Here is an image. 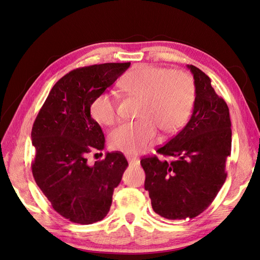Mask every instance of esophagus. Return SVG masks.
<instances>
[{"mask_svg":"<svg viewBox=\"0 0 260 260\" xmlns=\"http://www.w3.org/2000/svg\"><path fill=\"white\" fill-rule=\"evenodd\" d=\"M126 159H128L129 164H139V159L137 156H132V155H128L126 156Z\"/></svg>","mask_w":260,"mask_h":260,"instance_id":"esophagus-1","label":"esophagus"}]
</instances>
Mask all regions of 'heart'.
Here are the masks:
<instances>
[{
  "label": "heart",
  "mask_w": 260,
  "mask_h": 260,
  "mask_svg": "<svg viewBox=\"0 0 260 260\" xmlns=\"http://www.w3.org/2000/svg\"><path fill=\"white\" fill-rule=\"evenodd\" d=\"M125 94L139 99L134 122H124L110 132L109 142L116 150L139 153L156 135L157 125L163 131L178 130L185 123L195 100L192 76L183 71L138 65L119 82ZM91 117L98 123L109 125L116 119V101L103 91L93 97L89 106Z\"/></svg>",
  "instance_id": "1"
}]
</instances>
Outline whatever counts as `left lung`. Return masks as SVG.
I'll return each instance as SVG.
<instances>
[{"label": "left lung", "mask_w": 260, "mask_h": 260, "mask_svg": "<svg viewBox=\"0 0 260 260\" xmlns=\"http://www.w3.org/2000/svg\"><path fill=\"white\" fill-rule=\"evenodd\" d=\"M195 101L187 124L156 152L140 161L145 172L144 188L153 211L172 219L194 218L216 198L226 180V160L232 151L230 110L215 92L211 78L193 65Z\"/></svg>", "instance_id": "obj_1"}]
</instances>
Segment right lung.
<instances>
[{
    "label": "right lung",
    "mask_w": 260,
    "mask_h": 260,
    "mask_svg": "<svg viewBox=\"0 0 260 260\" xmlns=\"http://www.w3.org/2000/svg\"><path fill=\"white\" fill-rule=\"evenodd\" d=\"M129 66L107 62L69 72L49 91L31 128L34 180L54 210L73 223L92 224L108 214L113 189L128 167L118 151L93 166L87 156L105 148L104 132L90 116L91 100Z\"/></svg>",
    "instance_id": "right-lung-1"
}]
</instances>
